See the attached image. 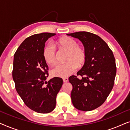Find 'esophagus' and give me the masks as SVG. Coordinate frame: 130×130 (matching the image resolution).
Wrapping results in <instances>:
<instances>
[{"label": "esophagus", "mask_w": 130, "mask_h": 130, "mask_svg": "<svg viewBox=\"0 0 130 130\" xmlns=\"http://www.w3.org/2000/svg\"><path fill=\"white\" fill-rule=\"evenodd\" d=\"M63 82L66 83V82H68L69 79L67 77H64V78H63Z\"/></svg>", "instance_id": "1"}]
</instances>
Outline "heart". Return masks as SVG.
Wrapping results in <instances>:
<instances>
[{
    "instance_id": "1",
    "label": "heart",
    "mask_w": 130,
    "mask_h": 130,
    "mask_svg": "<svg viewBox=\"0 0 130 130\" xmlns=\"http://www.w3.org/2000/svg\"><path fill=\"white\" fill-rule=\"evenodd\" d=\"M56 45L61 51L67 53L64 64L58 66L51 71V74L55 77H65L70 76L75 72L77 67L82 68L87 59L86 49L78 45L77 42L69 37H63L56 41ZM44 58L51 66L57 64L56 54L54 49L51 45L45 46L43 51Z\"/></svg>"
}]
</instances>
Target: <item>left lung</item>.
<instances>
[{
	"mask_svg": "<svg viewBox=\"0 0 130 130\" xmlns=\"http://www.w3.org/2000/svg\"><path fill=\"white\" fill-rule=\"evenodd\" d=\"M82 42L87 52L86 63L69 81L72 85L71 99L80 111H89L104 104L114 85L117 67L112 51L98 35L81 31L67 34Z\"/></svg>",
	"mask_w": 130,
	"mask_h": 130,
	"instance_id": "left-lung-1",
	"label": "left lung"
}]
</instances>
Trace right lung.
I'll use <instances>...</instances> for the list:
<instances>
[{
  "mask_svg": "<svg viewBox=\"0 0 130 130\" xmlns=\"http://www.w3.org/2000/svg\"><path fill=\"white\" fill-rule=\"evenodd\" d=\"M56 34H37L26 38L14 55L12 77L16 90L25 104L34 111L47 113L56 105L57 95L63 81L55 77L45 81L48 65L43 51L48 39Z\"/></svg>",
  "mask_w": 130,
  "mask_h": 130,
  "instance_id": "right-lung-1",
  "label": "right lung"
}]
</instances>
